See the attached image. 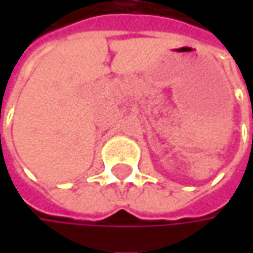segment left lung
<instances>
[{"label": "left lung", "mask_w": 253, "mask_h": 253, "mask_svg": "<svg viewBox=\"0 0 253 253\" xmlns=\"http://www.w3.org/2000/svg\"><path fill=\"white\" fill-rule=\"evenodd\" d=\"M252 145H253V134H252Z\"/></svg>", "instance_id": "1"}]
</instances>
